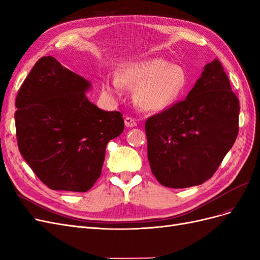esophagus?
<instances>
[{
  "label": "esophagus",
  "mask_w": 260,
  "mask_h": 260,
  "mask_svg": "<svg viewBox=\"0 0 260 260\" xmlns=\"http://www.w3.org/2000/svg\"><path fill=\"white\" fill-rule=\"evenodd\" d=\"M124 124H125V127L133 128V127H136V125H137V121L131 117H125L124 118Z\"/></svg>",
  "instance_id": "1"
}]
</instances>
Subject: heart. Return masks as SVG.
I'll use <instances>...</instances> for the list:
<instances>
[{
    "mask_svg": "<svg viewBox=\"0 0 260 260\" xmlns=\"http://www.w3.org/2000/svg\"><path fill=\"white\" fill-rule=\"evenodd\" d=\"M187 84L185 69L162 58L129 62L118 73L117 79L107 81L105 89L120 95L121 85L136 90V104L146 112H161L182 95Z\"/></svg>",
    "mask_w": 260,
    "mask_h": 260,
    "instance_id": "obj_1",
    "label": "heart"
}]
</instances>
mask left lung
<instances>
[{
	"label": "left lung",
	"instance_id": "8db88e82",
	"mask_svg": "<svg viewBox=\"0 0 260 260\" xmlns=\"http://www.w3.org/2000/svg\"><path fill=\"white\" fill-rule=\"evenodd\" d=\"M239 99L214 59L184 101L145 122L147 158L164 186L200 185L212 177L239 132Z\"/></svg>",
	"mask_w": 260,
	"mask_h": 260
}]
</instances>
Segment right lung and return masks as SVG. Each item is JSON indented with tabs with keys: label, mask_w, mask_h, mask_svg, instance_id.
<instances>
[{
	"label": "right lung",
	"mask_w": 260,
	"mask_h": 260,
	"mask_svg": "<svg viewBox=\"0 0 260 260\" xmlns=\"http://www.w3.org/2000/svg\"><path fill=\"white\" fill-rule=\"evenodd\" d=\"M91 86L54 57L44 56L18 91L19 152L52 190L89 191L101 176L107 143L123 131L121 113L103 111L86 98Z\"/></svg>",
	"instance_id": "right-lung-1"
}]
</instances>
